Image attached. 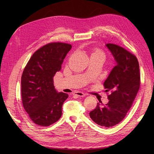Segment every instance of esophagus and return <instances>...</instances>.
<instances>
[{
  "instance_id": "obj_1",
  "label": "esophagus",
  "mask_w": 154,
  "mask_h": 154,
  "mask_svg": "<svg viewBox=\"0 0 154 154\" xmlns=\"http://www.w3.org/2000/svg\"><path fill=\"white\" fill-rule=\"evenodd\" d=\"M74 95H76L79 97H83V96H86V94H85V93H83L82 92H80V91H76V92H74Z\"/></svg>"
}]
</instances>
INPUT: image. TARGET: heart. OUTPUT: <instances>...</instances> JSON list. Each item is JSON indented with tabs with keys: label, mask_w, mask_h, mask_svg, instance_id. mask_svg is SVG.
<instances>
[{
	"label": "heart",
	"mask_w": 154,
	"mask_h": 154,
	"mask_svg": "<svg viewBox=\"0 0 154 154\" xmlns=\"http://www.w3.org/2000/svg\"><path fill=\"white\" fill-rule=\"evenodd\" d=\"M93 54H102V55H103V52H102V51H100V50H96L95 52L93 53ZM104 56V55H103Z\"/></svg>",
	"instance_id": "heart-1"
}]
</instances>
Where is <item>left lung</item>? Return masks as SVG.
I'll return each instance as SVG.
<instances>
[{
	"label": "left lung",
	"mask_w": 154,
	"mask_h": 154,
	"mask_svg": "<svg viewBox=\"0 0 154 154\" xmlns=\"http://www.w3.org/2000/svg\"><path fill=\"white\" fill-rule=\"evenodd\" d=\"M106 46L117 63L103 84L105 91L111 94L107 95L108 103L103 105L100 101L89 116L96 124L109 128L122 122L131 108L140 87V73L134 54L114 44Z\"/></svg>",
	"instance_id": "left-lung-1"
}]
</instances>
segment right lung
<instances>
[{"mask_svg":"<svg viewBox=\"0 0 154 154\" xmlns=\"http://www.w3.org/2000/svg\"><path fill=\"white\" fill-rule=\"evenodd\" d=\"M72 45L62 42L46 44L33 53L21 78L22 105L35 124L48 127L61 118L63 102L69 95L58 92L53 78L60 71Z\"/></svg>","mask_w":154,"mask_h":154,"instance_id":"right-lung-1","label":"right lung"}]
</instances>
